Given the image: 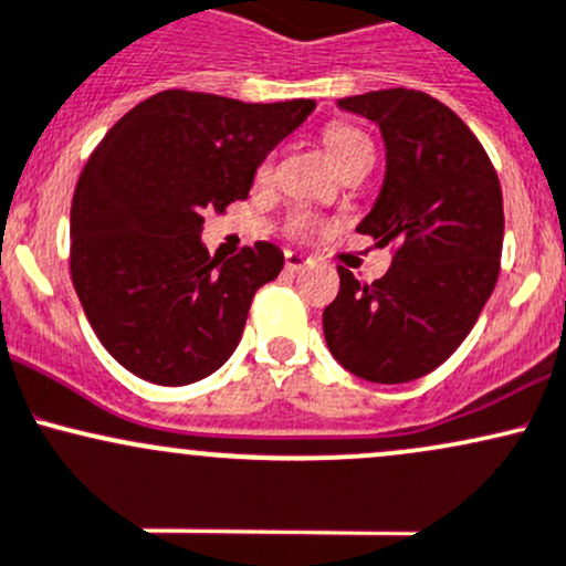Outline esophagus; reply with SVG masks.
I'll return each mask as SVG.
<instances>
[{"mask_svg": "<svg viewBox=\"0 0 566 566\" xmlns=\"http://www.w3.org/2000/svg\"><path fill=\"white\" fill-rule=\"evenodd\" d=\"M310 264H313V259L304 256V253H300V251H285V270H289V272L307 270Z\"/></svg>", "mask_w": 566, "mask_h": 566, "instance_id": "1", "label": "esophagus"}]
</instances>
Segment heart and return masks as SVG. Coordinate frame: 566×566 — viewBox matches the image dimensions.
I'll use <instances>...</instances> for the list:
<instances>
[{
	"label": "heart",
	"mask_w": 566,
	"mask_h": 566,
	"mask_svg": "<svg viewBox=\"0 0 566 566\" xmlns=\"http://www.w3.org/2000/svg\"><path fill=\"white\" fill-rule=\"evenodd\" d=\"M368 138L364 136V133L360 130H355V128H350V125H332V128L326 130V149H328V155H332V160L334 163H342L345 160V157H350V155H355V151L358 149H368ZM270 174V165H264L262 170H259V176H264ZM291 232L294 234H310L315 230V219L310 213H294L291 216Z\"/></svg>",
	"instance_id": "1"
}]
</instances>
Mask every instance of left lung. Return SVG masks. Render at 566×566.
<instances>
[{
    "label": "left lung",
    "mask_w": 566,
    "mask_h": 566,
    "mask_svg": "<svg viewBox=\"0 0 566 566\" xmlns=\"http://www.w3.org/2000/svg\"><path fill=\"white\" fill-rule=\"evenodd\" d=\"M382 133L385 179L360 224L390 245L385 277L360 285L339 266L323 310L328 350L366 382L433 371L471 334L503 253V192L471 128L428 93L392 87L336 101Z\"/></svg>",
    "instance_id": "left-lung-1"
}]
</instances>
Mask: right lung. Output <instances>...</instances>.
<instances>
[{"mask_svg": "<svg viewBox=\"0 0 566 566\" xmlns=\"http://www.w3.org/2000/svg\"><path fill=\"white\" fill-rule=\"evenodd\" d=\"M313 109L310 98L243 104L165 91L95 146L72 200V281L119 366L179 387L230 360L253 294L281 275L285 256L256 243L211 259L202 213L249 198L264 157Z\"/></svg>", "mask_w": 566, "mask_h": 566, "instance_id": "right-lung-1", "label": "right lung"}]
</instances>
